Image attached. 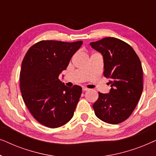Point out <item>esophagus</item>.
Listing matches in <instances>:
<instances>
[{
  "instance_id": "esophagus-1",
  "label": "esophagus",
  "mask_w": 156,
  "mask_h": 156,
  "mask_svg": "<svg viewBox=\"0 0 156 156\" xmlns=\"http://www.w3.org/2000/svg\"><path fill=\"white\" fill-rule=\"evenodd\" d=\"M89 89L86 88V87H82V91H88Z\"/></svg>"
}]
</instances>
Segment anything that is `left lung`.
Wrapping results in <instances>:
<instances>
[{
    "label": "left lung",
    "mask_w": 156,
    "mask_h": 156,
    "mask_svg": "<svg viewBox=\"0 0 156 156\" xmlns=\"http://www.w3.org/2000/svg\"><path fill=\"white\" fill-rule=\"evenodd\" d=\"M90 45L101 53L104 75L112 87L108 94L99 92L93 108L101 121L118 124L131 116L140 99L144 89L141 62L133 49L118 38L105 37Z\"/></svg>",
    "instance_id": "left-lung-1"
}]
</instances>
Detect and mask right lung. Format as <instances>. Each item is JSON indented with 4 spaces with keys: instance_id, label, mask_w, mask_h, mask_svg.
<instances>
[{
    "instance_id": "obj_1",
    "label": "right lung",
    "mask_w": 156,
    "mask_h": 156,
    "mask_svg": "<svg viewBox=\"0 0 156 156\" xmlns=\"http://www.w3.org/2000/svg\"><path fill=\"white\" fill-rule=\"evenodd\" d=\"M82 42L42 40L23 58L20 73L23 101L34 118L47 127L62 126L73 117L82 87L69 88L58 77Z\"/></svg>"
}]
</instances>
